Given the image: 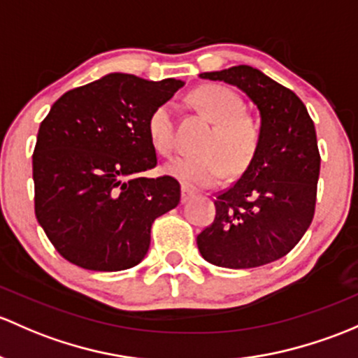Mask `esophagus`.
Listing matches in <instances>:
<instances>
[{
    "label": "esophagus",
    "instance_id": "34e87169",
    "mask_svg": "<svg viewBox=\"0 0 358 358\" xmlns=\"http://www.w3.org/2000/svg\"><path fill=\"white\" fill-rule=\"evenodd\" d=\"M192 197H194V192H192L190 189H187V187H182V202L190 201Z\"/></svg>",
    "mask_w": 358,
    "mask_h": 358
}]
</instances>
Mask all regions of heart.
<instances>
[{
    "label": "heart",
    "instance_id": "1",
    "mask_svg": "<svg viewBox=\"0 0 358 358\" xmlns=\"http://www.w3.org/2000/svg\"><path fill=\"white\" fill-rule=\"evenodd\" d=\"M192 103L213 122L202 142V152L185 154L166 164V171L189 189H206L220 182L229 169L240 175L250 166L261 144V123L243 111L242 97L220 84H208L190 94ZM148 135L154 150L171 156L176 148L171 103L154 108L148 120Z\"/></svg>",
    "mask_w": 358,
    "mask_h": 358
}]
</instances>
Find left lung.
I'll list each match as a JSON object with an SVG mask.
<instances>
[{
	"mask_svg": "<svg viewBox=\"0 0 358 358\" xmlns=\"http://www.w3.org/2000/svg\"><path fill=\"white\" fill-rule=\"evenodd\" d=\"M201 78L236 85L261 111V144L243 175L214 199L216 216L197 235L206 261L250 269L285 257L315 210L321 156L314 122L293 90L248 65Z\"/></svg>",
	"mask_w": 358,
	"mask_h": 358,
	"instance_id": "1",
	"label": "left lung"
}]
</instances>
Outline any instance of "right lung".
Instances as JSON below:
<instances>
[{
    "label": "right lung",
    "instance_id": "add662e5",
    "mask_svg": "<svg viewBox=\"0 0 358 358\" xmlns=\"http://www.w3.org/2000/svg\"><path fill=\"white\" fill-rule=\"evenodd\" d=\"M183 85L110 73L63 94L37 131L36 217L59 255L78 268L123 271L148 254L154 220L176 208L173 176L157 164L148 120Z\"/></svg>",
    "mask_w": 358,
    "mask_h": 358
}]
</instances>
